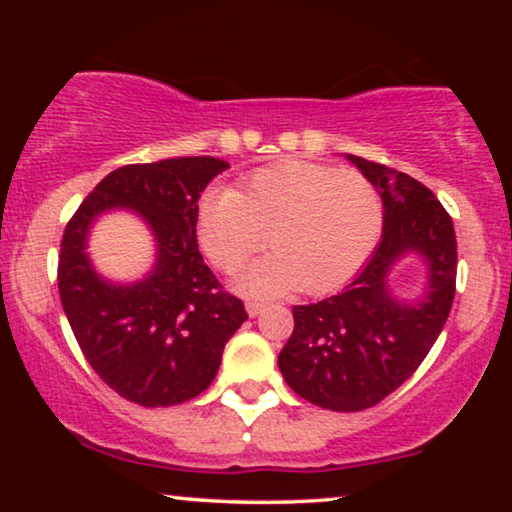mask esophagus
Listing matches in <instances>:
<instances>
[{
    "mask_svg": "<svg viewBox=\"0 0 512 512\" xmlns=\"http://www.w3.org/2000/svg\"><path fill=\"white\" fill-rule=\"evenodd\" d=\"M265 310V303H258V300H249L247 303V314L249 317H258Z\"/></svg>",
    "mask_w": 512,
    "mask_h": 512,
    "instance_id": "34e87169",
    "label": "esophagus"
}]
</instances>
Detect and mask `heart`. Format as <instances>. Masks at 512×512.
I'll return each instance as SVG.
<instances>
[{
	"label": "heart",
	"instance_id": "1",
	"mask_svg": "<svg viewBox=\"0 0 512 512\" xmlns=\"http://www.w3.org/2000/svg\"><path fill=\"white\" fill-rule=\"evenodd\" d=\"M275 254L251 263L237 289L249 296L331 293L359 272L382 235V198L354 170L284 160L249 174L240 191L219 186L202 195L195 237L209 261L233 272L263 247Z\"/></svg>",
	"mask_w": 512,
	"mask_h": 512
}]
</instances>
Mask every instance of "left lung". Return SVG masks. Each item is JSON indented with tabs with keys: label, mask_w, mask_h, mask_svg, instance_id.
Returning <instances> with one entry per match:
<instances>
[{
	"label": "left lung",
	"mask_w": 512,
	"mask_h": 512,
	"mask_svg": "<svg viewBox=\"0 0 512 512\" xmlns=\"http://www.w3.org/2000/svg\"><path fill=\"white\" fill-rule=\"evenodd\" d=\"M345 158L380 193L382 240L345 291L293 307V333L277 363L305 401L359 412L401 387L438 340L457 284V237L450 214L417 179L352 153ZM405 255L427 265L425 293L415 301L388 289V272Z\"/></svg>",
	"instance_id": "obj_1"
}]
</instances>
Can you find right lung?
Segmentation results:
<instances>
[{"instance_id": "right-lung-1", "label": "right lung", "mask_w": 512, "mask_h": 512, "mask_svg": "<svg viewBox=\"0 0 512 512\" xmlns=\"http://www.w3.org/2000/svg\"><path fill=\"white\" fill-rule=\"evenodd\" d=\"M226 160L167 158L107 174L67 223L58 289L83 356L118 396L167 408L200 396L221 354L247 321L242 300L221 291L195 237L200 193ZM128 208L152 230L157 261L137 283L102 278L87 256L89 228L102 213Z\"/></svg>"}]
</instances>
